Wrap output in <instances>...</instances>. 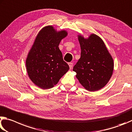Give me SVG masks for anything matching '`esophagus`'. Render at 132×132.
I'll use <instances>...</instances> for the list:
<instances>
[{"mask_svg":"<svg viewBox=\"0 0 132 132\" xmlns=\"http://www.w3.org/2000/svg\"><path fill=\"white\" fill-rule=\"evenodd\" d=\"M68 65H69V67H70V69H72V67H73V63H72V62H69Z\"/></svg>","mask_w":132,"mask_h":132,"instance_id":"1","label":"esophagus"}]
</instances>
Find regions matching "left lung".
Wrapping results in <instances>:
<instances>
[{"label": "left lung", "instance_id": "obj_1", "mask_svg": "<svg viewBox=\"0 0 132 132\" xmlns=\"http://www.w3.org/2000/svg\"><path fill=\"white\" fill-rule=\"evenodd\" d=\"M78 39L81 53L73 71L77 73L76 77L85 89L97 91L104 87L111 78L114 60L100 36L92 34L85 38L79 34Z\"/></svg>", "mask_w": 132, "mask_h": 132}]
</instances>
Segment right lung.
Instances as JSON below:
<instances>
[{"label":"right lung","instance_id":"right-lung-1","mask_svg":"<svg viewBox=\"0 0 132 132\" xmlns=\"http://www.w3.org/2000/svg\"><path fill=\"white\" fill-rule=\"evenodd\" d=\"M68 35L65 30L57 31L52 25L39 31L28 53L25 65L28 75L42 89L52 88L70 69L59 47Z\"/></svg>","mask_w":132,"mask_h":132}]
</instances>
